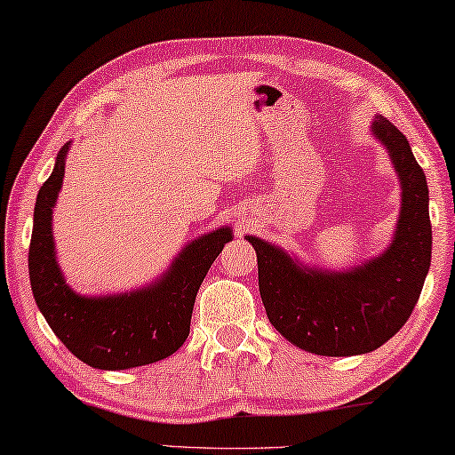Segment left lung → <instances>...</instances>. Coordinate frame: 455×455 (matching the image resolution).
<instances>
[{
	"instance_id": "8db88e82",
	"label": "left lung",
	"mask_w": 455,
	"mask_h": 455,
	"mask_svg": "<svg viewBox=\"0 0 455 455\" xmlns=\"http://www.w3.org/2000/svg\"><path fill=\"white\" fill-rule=\"evenodd\" d=\"M401 181V212L382 253L349 269L304 263L286 249L247 235L255 247L259 294L269 323L298 349L347 357L378 349L401 331L431 267L429 188L409 140L390 120L374 116Z\"/></svg>"
}]
</instances>
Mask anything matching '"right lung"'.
I'll list each match as a JSON object with an SVG mask.
<instances>
[{
    "mask_svg": "<svg viewBox=\"0 0 455 455\" xmlns=\"http://www.w3.org/2000/svg\"><path fill=\"white\" fill-rule=\"evenodd\" d=\"M71 140L60 147L51 178L38 189L28 253L34 300L52 333L96 370H131L173 355L189 335L196 294L233 228L219 227L181 247L161 275L131 292L84 296L65 280L52 239V210Z\"/></svg>",
    "mask_w": 455,
    "mask_h": 455,
    "instance_id": "right-lung-1",
    "label": "right lung"
}]
</instances>
